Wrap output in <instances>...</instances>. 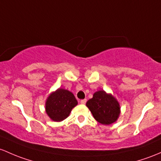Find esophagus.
Listing matches in <instances>:
<instances>
[{
  "instance_id": "esophagus-1",
  "label": "esophagus",
  "mask_w": 161,
  "mask_h": 161,
  "mask_svg": "<svg viewBox=\"0 0 161 161\" xmlns=\"http://www.w3.org/2000/svg\"><path fill=\"white\" fill-rule=\"evenodd\" d=\"M86 101H87V99H82V100L80 101L81 104H86Z\"/></svg>"
}]
</instances>
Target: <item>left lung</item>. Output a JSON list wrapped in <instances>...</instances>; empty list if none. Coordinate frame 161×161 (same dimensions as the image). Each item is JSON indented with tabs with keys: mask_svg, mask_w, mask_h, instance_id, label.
<instances>
[{
	"mask_svg": "<svg viewBox=\"0 0 161 161\" xmlns=\"http://www.w3.org/2000/svg\"><path fill=\"white\" fill-rule=\"evenodd\" d=\"M86 106L96 121L103 125L115 123L120 114V106L117 99L104 90H99L92 99L86 103Z\"/></svg>",
	"mask_w": 161,
	"mask_h": 161,
	"instance_id": "8db88e82",
	"label": "left lung"
}]
</instances>
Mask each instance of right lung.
Wrapping results in <instances>:
<instances>
[{
    "label": "right lung",
    "instance_id": "right-lung-1",
    "mask_svg": "<svg viewBox=\"0 0 161 161\" xmlns=\"http://www.w3.org/2000/svg\"><path fill=\"white\" fill-rule=\"evenodd\" d=\"M77 104V100L72 92L59 88L47 98L45 112L52 120L61 122L66 119Z\"/></svg>",
    "mask_w": 161,
    "mask_h": 161
}]
</instances>
